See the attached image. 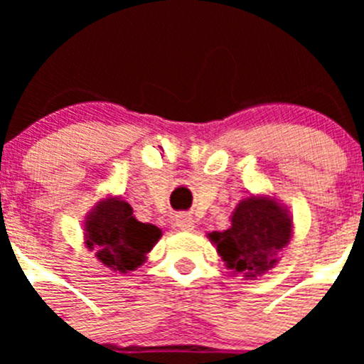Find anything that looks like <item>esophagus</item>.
Segmentation results:
<instances>
[{"label": "esophagus", "mask_w": 364, "mask_h": 364, "mask_svg": "<svg viewBox=\"0 0 364 364\" xmlns=\"http://www.w3.org/2000/svg\"><path fill=\"white\" fill-rule=\"evenodd\" d=\"M176 225L179 227L181 230H193L196 229V220L192 218L190 215H178L176 216Z\"/></svg>", "instance_id": "obj_1"}]
</instances>
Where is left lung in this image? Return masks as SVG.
<instances>
[{"label":"left lung","instance_id":"left-lung-1","mask_svg":"<svg viewBox=\"0 0 364 364\" xmlns=\"http://www.w3.org/2000/svg\"><path fill=\"white\" fill-rule=\"evenodd\" d=\"M292 234L294 220L287 205L271 193H248L230 215L229 229L208 232V237L230 273L255 280L274 269Z\"/></svg>","mask_w":364,"mask_h":364}]
</instances>
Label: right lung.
<instances>
[{
	"label": "right lung",
	"mask_w": 364,
	"mask_h": 364,
	"mask_svg": "<svg viewBox=\"0 0 364 364\" xmlns=\"http://www.w3.org/2000/svg\"><path fill=\"white\" fill-rule=\"evenodd\" d=\"M84 245L114 273L127 274L141 267L161 237L160 227L142 223L119 196L107 193L87 211L82 223Z\"/></svg>",
	"instance_id": "add662e5"
}]
</instances>
